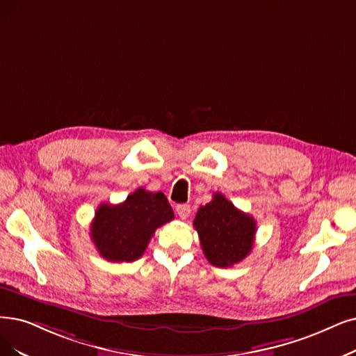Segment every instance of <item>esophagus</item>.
Here are the masks:
<instances>
[{
    "label": "esophagus",
    "instance_id": "34e87169",
    "mask_svg": "<svg viewBox=\"0 0 356 356\" xmlns=\"http://www.w3.org/2000/svg\"><path fill=\"white\" fill-rule=\"evenodd\" d=\"M177 213L181 219H187L191 215V207L188 204H178Z\"/></svg>",
    "mask_w": 356,
    "mask_h": 356
}]
</instances>
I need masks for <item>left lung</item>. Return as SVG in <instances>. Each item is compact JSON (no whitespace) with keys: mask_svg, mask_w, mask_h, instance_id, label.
<instances>
[{"mask_svg":"<svg viewBox=\"0 0 356 356\" xmlns=\"http://www.w3.org/2000/svg\"><path fill=\"white\" fill-rule=\"evenodd\" d=\"M209 263L232 267L243 261L252 250L255 220L238 210L227 198L213 194V200L197 210L193 222Z\"/></svg>","mask_w":356,"mask_h":356,"instance_id":"1","label":"left lung"}]
</instances>
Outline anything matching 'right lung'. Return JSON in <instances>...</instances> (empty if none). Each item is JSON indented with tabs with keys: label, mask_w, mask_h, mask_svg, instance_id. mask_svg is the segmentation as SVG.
<instances>
[{
	"label": "right lung",
	"mask_w": 356,
	"mask_h": 356,
	"mask_svg": "<svg viewBox=\"0 0 356 356\" xmlns=\"http://www.w3.org/2000/svg\"><path fill=\"white\" fill-rule=\"evenodd\" d=\"M172 219V207L163 193L137 188L120 204L97 207L90 236L105 260L131 263L143 255L154 231Z\"/></svg>",
	"instance_id": "1"
}]
</instances>
